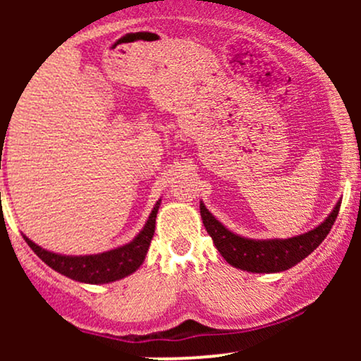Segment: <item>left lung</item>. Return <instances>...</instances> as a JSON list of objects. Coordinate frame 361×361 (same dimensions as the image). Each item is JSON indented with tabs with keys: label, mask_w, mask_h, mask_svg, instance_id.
<instances>
[{
	"label": "left lung",
	"mask_w": 361,
	"mask_h": 361,
	"mask_svg": "<svg viewBox=\"0 0 361 361\" xmlns=\"http://www.w3.org/2000/svg\"><path fill=\"white\" fill-rule=\"evenodd\" d=\"M339 207L341 202H338L333 212L321 226L309 233L290 239H267V241H255L231 233L205 209L204 204H200V215L207 233L210 234L215 247L227 263L244 271L276 273L295 267L324 241L331 227L336 222Z\"/></svg>",
	"instance_id": "1"
}]
</instances>
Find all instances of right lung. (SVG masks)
I'll list each match as a JSON object with an SVG mask.
<instances>
[{
    "instance_id": "obj_1",
    "label": "right lung",
    "mask_w": 361,
    "mask_h": 361,
    "mask_svg": "<svg viewBox=\"0 0 361 361\" xmlns=\"http://www.w3.org/2000/svg\"><path fill=\"white\" fill-rule=\"evenodd\" d=\"M157 209H159V202L152 209L146 226L134 241L126 244V246H120L117 250L100 252V255L62 256L42 250L28 238H25V235L23 238L32 247V251L44 263H47L52 270L59 271L61 275H66L68 279L76 281H82V283H110V281L120 280L134 273L146 259L149 244L154 235Z\"/></svg>"
}]
</instances>
